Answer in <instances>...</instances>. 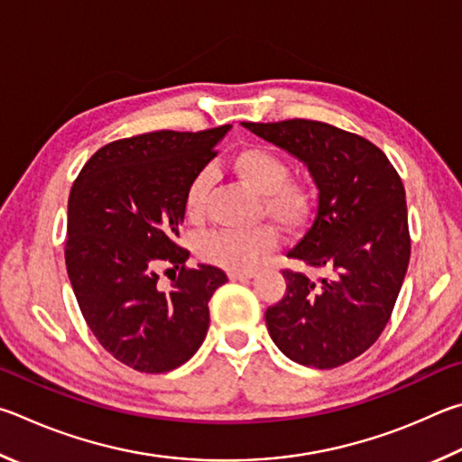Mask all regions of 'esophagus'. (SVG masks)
Segmentation results:
<instances>
[{"label": "esophagus", "mask_w": 462, "mask_h": 462, "mask_svg": "<svg viewBox=\"0 0 462 462\" xmlns=\"http://www.w3.org/2000/svg\"><path fill=\"white\" fill-rule=\"evenodd\" d=\"M226 276H229V280H233V282L249 280V278L254 276V272H229V273H226Z\"/></svg>", "instance_id": "1"}]
</instances>
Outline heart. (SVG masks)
Instances as JSON below:
<instances>
[{"mask_svg":"<svg viewBox=\"0 0 462 462\" xmlns=\"http://www.w3.org/2000/svg\"><path fill=\"white\" fill-rule=\"evenodd\" d=\"M229 166L241 182L260 194L257 215L284 231H298L310 221L317 208V186L309 178L290 176L284 156L263 145H245L229 160ZM210 180L207 172L194 174L184 189V215L199 223L207 213ZM276 247V233L260 225L249 231L217 229L199 241L197 254L202 262L229 272H249Z\"/></svg>","mask_w":462,"mask_h":462,"instance_id":"b5f03b06","label":"heart"}]
</instances>
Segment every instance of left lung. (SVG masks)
Here are the masks:
<instances>
[{"mask_svg":"<svg viewBox=\"0 0 462 462\" xmlns=\"http://www.w3.org/2000/svg\"><path fill=\"white\" fill-rule=\"evenodd\" d=\"M244 125L309 166L319 210L290 260L330 276L284 270L286 294L265 310L272 341L306 367L333 369L383 333L410 262L406 190L398 170L365 137L325 121Z\"/></svg>","mask_w":462,"mask_h":462,"instance_id":"left-lung-1","label":"left lung"}]
</instances>
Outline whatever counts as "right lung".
Masks as SVG:
<instances>
[{
	"label": "right lung",
	"mask_w": 462,
	"mask_h": 462,
	"mask_svg": "<svg viewBox=\"0 0 462 462\" xmlns=\"http://www.w3.org/2000/svg\"><path fill=\"white\" fill-rule=\"evenodd\" d=\"M226 129L111 142L70 189L64 260L72 292L103 349L140 374H166L199 351L210 296L226 282L215 265L186 268L190 252L176 244L186 184L217 156ZM162 269L173 273L168 293L157 288Z\"/></svg>",
	"instance_id": "1"
}]
</instances>
